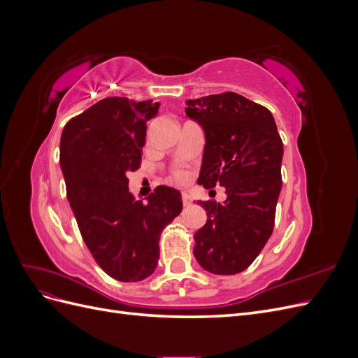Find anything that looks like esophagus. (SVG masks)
<instances>
[{
	"label": "esophagus",
	"instance_id": "1",
	"mask_svg": "<svg viewBox=\"0 0 358 358\" xmlns=\"http://www.w3.org/2000/svg\"><path fill=\"white\" fill-rule=\"evenodd\" d=\"M182 203H183V206H189V204L192 203L191 196H189V194H188L187 191L182 192Z\"/></svg>",
	"mask_w": 358,
	"mask_h": 358
}]
</instances>
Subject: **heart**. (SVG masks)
Segmentation results:
<instances>
[{"mask_svg": "<svg viewBox=\"0 0 358 358\" xmlns=\"http://www.w3.org/2000/svg\"><path fill=\"white\" fill-rule=\"evenodd\" d=\"M176 178H178L179 180H183V179L187 178V173L183 171V170H178V171H176Z\"/></svg>", "mask_w": 358, "mask_h": 358, "instance_id": "obj_1", "label": "heart"}]
</instances>
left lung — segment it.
Wrapping results in <instances>:
<instances>
[{
	"label": "left lung",
	"mask_w": 358,
	"mask_h": 358,
	"mask_svg": "<svg viewBox=\"0 0 358 358\" xmlns=\"http://www.w3.org/2000/svg\"><path fill=\"white\" fill-rule=\"evenodd\" d=\"M185 113L204 131L199 183L225 188L224 203L199 201L208 213L194 234V255L215 275H236L272 236L282 188L284 148L273 115L236 92L187 100Z\"/></svg>",
	"instance_id": "left-lung-1"
}]
</instances>
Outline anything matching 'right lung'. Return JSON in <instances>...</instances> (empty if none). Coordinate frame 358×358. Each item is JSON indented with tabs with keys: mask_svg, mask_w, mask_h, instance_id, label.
<instances>
[{
	"mask_svg": "<svg viewBox=\"0 0 358 358\" xmlns=\"http://www.w3.org/2000/svg\"><path fill=\"white\" fill-rule=\"evenodd\" d=\"M159 103L125 96L100 100L64 127L59 164L85 245L104 272L121 282L154 273L159 236L182 210L180 192L159 185L146 203L128 189L142 159L146 124Z\"/></svg>",
	"mask_w": 358,
	"mask_h": 358,
	"instance_id": "add662e5",
	"label": "right lung"
}]
</instances>
